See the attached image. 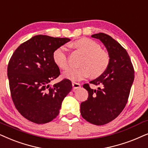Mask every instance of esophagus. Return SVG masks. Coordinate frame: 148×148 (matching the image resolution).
I'll return each mask as SVG.
<instances>
[{"instance_id":"obj_1","label":"esophagus","mask_w":148,"mask_h":148,"mask_svg":"<svg viewBox=\"0 0 148 148\" xmlns=\"http://www.w3.org/2000/svg\"><path fill=\"white\" fill-rule=\"evenodd\" d=\"M72 86L73 89H77V88H79L81 87V85H80L79 83H76V82H73Z\"/></svg>"}]
</instances>
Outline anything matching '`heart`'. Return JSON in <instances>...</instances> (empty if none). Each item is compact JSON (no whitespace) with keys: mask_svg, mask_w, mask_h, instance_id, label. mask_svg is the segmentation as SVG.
Wrapping results in <instances>:
<instances>
[{"mask_svg":"<svg viewBox=\"0 0 148 148\" xmlns=\"http://www.w3.org/2000/svg\"><path fill=\"white\" fill-rule=\"evenodd\" d=\"M77 49L84 56L82 58L79 68H71L64 72L63 77L72 81H81L89 76L97 77L104 73L110 62V56L105 49H101L97 42L88 38H82L73 43ZM53 62L61 69L65 70L69 67V60L66 48L61 45L53 51Z\"/></svg>","mask_w":148,"mask_h":148,"instance_id":"1","label":"heart"}]
</instances>
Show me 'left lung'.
I'll return each mask as SVG.
<instances>
[{"label": "left lung", "instance_id": "obj_1", "mask_svg": "<svg viewBox=\"0 0 148 148\" xmlns=\"http://www.w3.org/2000/svg\"><path fill=\"white\" fill-rule=\"evenodd\" d=\"M92 37L103 43L110 56V62L104 73L90 82L99 85L98 90L92 89L88 84L83 86L88 92V98L81 103L80 112L86 121L100 126L114 120L125 107L135 73L127 51L118 41L103 32Z\"/></svg>", "mask_w": 148, "mask_h": 148}]
</instances>
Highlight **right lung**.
Returning <instances> with one entry per match:
<instances>
[{"mask_svg":"<svg viewBox=\"0 0 148 148\" xmlns=\"http://www.w3.org/2000/svg\"><path fill=\"white\" fill-rule=\"evenodd\" d=\"M69 38L39 34L19 46L9 62L7 76L11 98L18 112L36 124H45L58 115L62 101L72 90L70 80L49 82L60 75L53 62L56 49Z\"/></svg>","mask_w":148,"mask_h":148,"instance_id":"1","label":"right lung"}]
</instances>
